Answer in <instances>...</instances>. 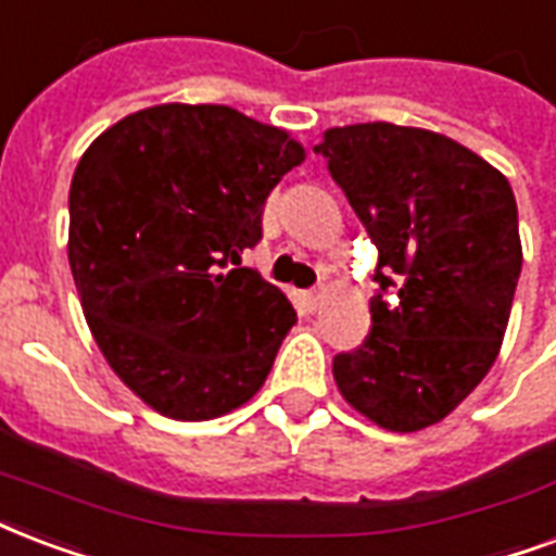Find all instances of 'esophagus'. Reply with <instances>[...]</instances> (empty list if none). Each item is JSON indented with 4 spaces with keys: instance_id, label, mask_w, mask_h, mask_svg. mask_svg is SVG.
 I'll list each match as a JSON object with an SVG mask.
<instances>
[{
    "instance_id": "esophagus-1",
    "label": "esophagus",
    "mask_w": 556,
    "mask_h": 556,
    "mask_svg": "<svg viewBox=\"0 0 556 556\" xmlns=\"http://www.w3.org/2000/svg\"><path fill=\"white\" fill-rule=\"evenodd\" d=\"M320 306H324V291H320V288H317V291H306V294H303V308H306V312H317Z\"/></svg>"
}]
</instances>
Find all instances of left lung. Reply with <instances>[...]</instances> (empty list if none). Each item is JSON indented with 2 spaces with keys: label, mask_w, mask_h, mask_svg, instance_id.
<instances>
[{
  "label": "left lung",
  "mask_w": 556,
  "mask_h": 556,
  "mask_svg": "<svg viewBox=\"0 0 556 556\" xmlns=\"http://www.w3.org/2000/svg\"><path fill=\"white\" fill-rule=\"evenodd\" d=\"M315 151L379 250L370 334L334 355L338 391L381 429H429L502 350L522 270L514 189L469 148L422 127H329Z\"/></svg>",
  "instance_id": "left-lung-1"
}]
</instances>
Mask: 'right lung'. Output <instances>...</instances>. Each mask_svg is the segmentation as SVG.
<instances>
[{
    "label": "right lung",
    "instance_id": "obj_1",
    "mask_svg": "<svg viewBox=\"0 0 556 556\" xmlns=\"http://www.w3.org/2000/svg\"><path fill=\"white\" fill-rule=\"evenodd\" d=\"M306 151L224 104H156L72 175L70 268L96 344L156 414L201 422L260 391L296 312L241 253Z\"/></svg>",
    "mask_w": 556,
    "mask_h": 556
}]
</instances>
